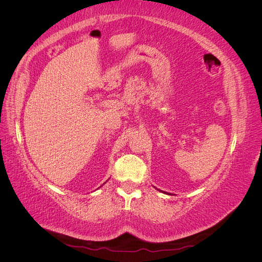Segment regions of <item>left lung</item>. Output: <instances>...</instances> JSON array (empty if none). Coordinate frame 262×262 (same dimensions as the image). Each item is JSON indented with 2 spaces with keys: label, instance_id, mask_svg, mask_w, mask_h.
Wrapping results in <instances>:
<instances>
[{
  "label": "left lung",
  "instance_id": "left-lung-1",
  "mask_svg": "<svg viewBox=\"0 0 262 262\" xmlns=\"http://www.w3.org/2000/svg\"><path fill=\"white\" fill-rule=\"evenodd\" d=\"M163 192H164V191H163ZM165 193H166V192H165Z\"/></svg>",
  "mask_w": 262,
  "mask_h": 262
}]
</instances>
